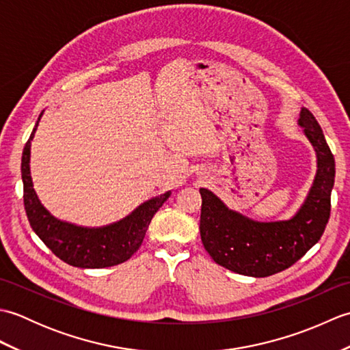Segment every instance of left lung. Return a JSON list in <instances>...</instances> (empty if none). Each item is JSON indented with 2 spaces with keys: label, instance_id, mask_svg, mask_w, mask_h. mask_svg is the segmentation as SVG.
<instances>
[{
  "label": "left lung",
  "instance_id": "obj_1",
  "mask_svg": "<svg viewBox=\"0 0 350 350\" xmlns=\"http://www.w3.org/2000/svg\"><path fill=\"white\" fill-rule=\"evenodd\" d=\"M299 124L317 153V174L298 213L288 221L257 222L228 211L211 191L200 188V236L215 263L248 277H269L295 265L321 239L331 213L336 161L322 128L308 109Z\"/></svg>",
  "mask_w": 350,
  "mask_h": 350
}]
</instances>
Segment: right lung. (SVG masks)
Wrapping results in <instances>:
<instances>
[{
  "label": "right lung",
  "instance_id": "add662e5",
  "mask_svg": "<svg viewBox=\"0 0 350 350\" xmlns=\"http://www.w3.org/2000/svg\"><path fill=\"white\" fill-rule=\"evenodd\" d=\"M37 126V124H36ZM36 128L22 152L21 173L24 182V206L29 226L42 242L63 260L77 267L99 269L129 260L143 243L148 224L171 192L148 200L124 219L102 228H84L63 222L44 209L33 188L29 176V150Z\"/></svg>",
  "mask_w": 350,
  "mask_h": 350
}]
</instances>
